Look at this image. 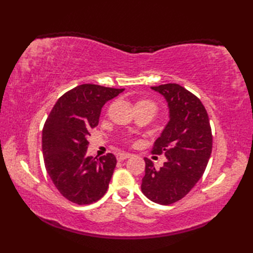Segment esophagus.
<instances>
[{
    "label": "esophagus",
    "instance_id": "34e87169",
    "mask_svg": "<svg viewBox=\"0 0 253 253\" xmlns=\"http://www.w3.org/2000/svg\"><path fill=\"white\" fill-rule=\"evenodd\" d=\"M131 155L132 154H130V153H117L116 154V159H117V161H124V160H126V159H129Z\"/></svg>",
    "mask_w": 253,
    "mask_h": 253
}]
</instances>
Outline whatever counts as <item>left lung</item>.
<instances>
[{
    "label": "left lung",
    "mask_w": 253,
    "mask_h": 253,
    "mask_svg": "<svg viewBox=\"0 0 253 253\" xmlns=\"http://www.w3.org/2000/svg\"><path fill=\"white\" fill-rule=\"evenodd\" d=\"M151 88L164 96L169 109V122L151 153H164L168 161L157 169L144 159L141 190L151 201L169 206L184 198L202 177L212 152V130L206 107L190 91L177 84Z\"/></svg>",
    "instance_id": "1"
}]
</instances>
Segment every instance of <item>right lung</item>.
<instances>
[{
	"label": "right lung",
	"mask_w": 253,
	"mask_h": 253,
	"mask_svg": "<svg viewBox=\"0 0 253 253\" xmlns=\"http://www.w3.org/2000/svg\"><path fill=\"white\" fill-rule=\"evenodd\" d=\"M125 89L84 84L64 93L53 106L42 130V153L47 174L61 195L79 206L105 195L116 166L114 154L87 157L90 130L98 126L102 106Z\"/></svg>",
	"instance_id": "add662e5"
}]
</instances>
